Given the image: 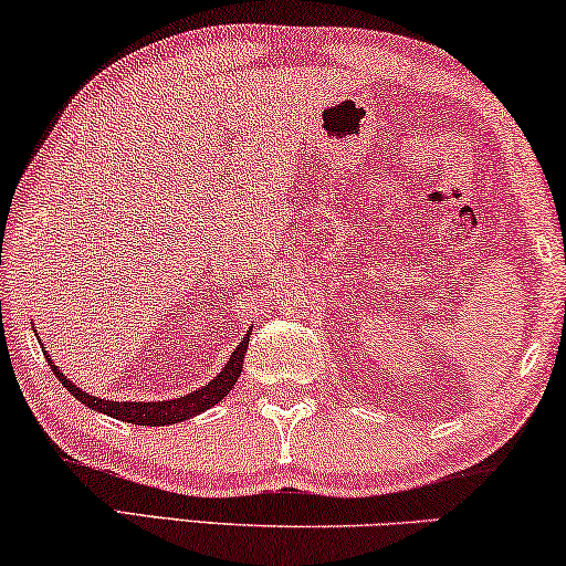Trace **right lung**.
<instances>
[{"instance_id": "1", "label": "right lung", "mask_w": 566, "mask_h": 566, "mask_svg": "<svg viewBox=\"0 0 566 566\" xmlns=\"http://www.w3.org/2000/svg\"><path fill=\"white\" fill-rule=\"evenodd\" d=\"M247 345H250V332L247 337H242V343L237 345V350L231 353V358L227 360V366L221 368L219 376H213L211 381L200 389L185 394L180 399H167V401H113V399H97L92 394L82 391L80 386H74L69 378L61 374L59 366H53L49 355H43L51 363V370L59 376V381L66 386V391H72L74 399H80L84 407L97 409L107 417H115V420L130 422V424H146V428H157V424H175L182 420H190L200 412H206L208 407L219 405V401L227 397V394L234 389L239 374H242V363H244V353Z\"/></svg>"}]
</instances>
